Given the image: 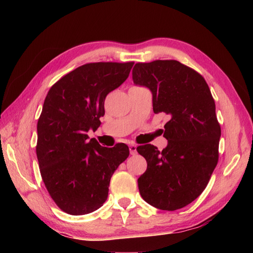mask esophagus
<instances>
[{
	"instance_id": "esophagus-1",
	"label": "esophagus",
	"mask_w": 253,
	"mask_h": 253,
	"mask_svg": "<svg viewBox=\"0 0 253 253\" xmlns=\"http://www.w3.org/2000/svg\"><path fill=\"white\" fill-rule=\"evenodd\" d=\"M129 151H130L131 155H135L137 153V146H135V144H130Z\"/></svg>"
}]
</instances>
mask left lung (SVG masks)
Returning a JSON list of instances; mask_svg holds the SVG:
<instances>
[{
	"instance_id": "left-lung-1",
	"label": "left lung",
	"mask_w": 253,
	"mask_h": 253,
	"mask_svg": "<svg viewBox=\"0 0 253 253\" xmlns=\"http://www.w3.org/2000/svg\"><path fill=\"white\" fill-rule=\"evenodd\" d=\"M132 80L151 91L155 114L169 116L166 148H137L148 163L138 178L139 191L152 207L175 211L201 195L217 164L221 126L215 102L201 75L178 61L137 63Z\"/></svg>"
}]
</instances>
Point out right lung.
<instances>
[{
  "instance_id": "1",
  "label": "right lung",
  "mask_w": 253,
  "mask_h": 253,
  "mask_svg": "<svg viewBox=\"0 0 253 253\" xmlns=\"http://www.w3.org/2000/svg\"><path fill=\"white\" fill-rule=\"evenodd\" d=\"M133 62L89 63L47 92L38 121L37 158L46 190L62 211L84 215L103 206L113 173L129 155L125 143L102 147L96 130L104 100L129 76Z\"/></svg>"
}]
</instances>
